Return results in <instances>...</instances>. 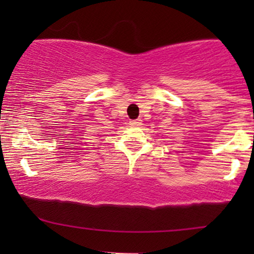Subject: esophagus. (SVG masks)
I'll use <instances>...</instances> for the list:
<instances>
[{
  "instance_id": "esophagus-1",
  "label": "esophagus",
  "mask_w": 254,
  "mask_h": 254,
  "mask_svg": "<svg viewBox=\"0 0 254 254\" xmlns=\"http://www.w3.org/2000/svg\"><path fill=\"white\" fill-rule=\"evenodd\" d=\"M141 124H142L141 119H132V121H130L131 127H139Z\"/></svg>"
}]
</instances>
